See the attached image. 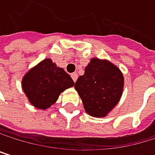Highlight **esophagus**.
<instances>
[{
    "mask_svg": "<svg viewBox=\"0 0 155 155\" xmlns=\"http://www.w3.org/2000/svg\"><path fill=\"white\" fill-rule=\"evenodd\" d=\"M71 78H72V80H73V82L75 83L76 82V80H77V78H78V75H77V73H71Z\"/></svg>",
    "mask_w": 155,
    "mask_h": 155,
    "instance_id": "obj_1",
    "label": "esophagus"
}]
</instances>
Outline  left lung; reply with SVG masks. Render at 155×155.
I'll return each mask as SVG.
<instances>
[{
  "mask_svg": "<svg viewBox=\"0 0 155 155\" xmlns=\"http://www.w3.org/2000/svg\"><path fill=\"white\" fill-rule=\"evenodd\" d=\"M74 87L87 114L93 117H104L122 97L124 76L115 65L95 58L85 67L84 74L79 77Z\"/></svg>",
  "mask_w": 155,
  "mask_h": 155,
  "instance_id": "left-lung-1",
  "label": "left lung"
}]
</instances>
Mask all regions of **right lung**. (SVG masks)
<instances>
[{"label":"right lung","mask_w":155,"mask_h":155,"mask_svg":"<svg viewBox=\"0 0 155 155\" xmlns=\"http://www.w3.org/2000/svg\"><path fill=\"white\" fill-rule=\"evenodd\" d=\"M73 84L71 77L50 58L41 61L22 79V88L28 101L41 110L51 107L59 95Z\"/></svg>","instance_id":"1"}]
</instances>
